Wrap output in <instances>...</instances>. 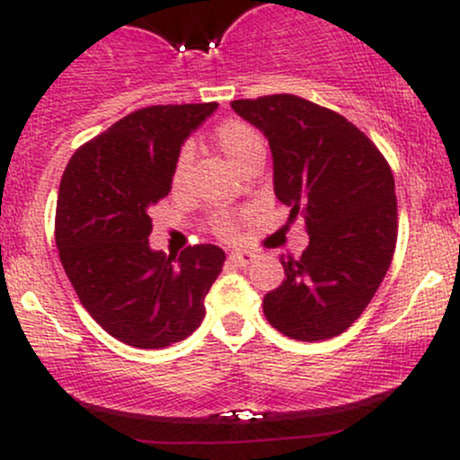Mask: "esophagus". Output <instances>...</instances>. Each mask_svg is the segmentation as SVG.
Masks as SVG:
<instances>
[{
  "label": "esophagus",
  "instance_id": "1",
  "mask_svg": "<svg viewBox=\"0 0 460 460\" xmlns=\"http://www.w3.org/2000/svg\"><path fill=\"white\" fill-rule=\"evenodd\" d=\"M252 260H255V255H252L251 251H234L229 252V261L235 263V266H248Z\"/></svg>",
  "mask_w": 460,
  "mask_h": 460
}]
</instances>
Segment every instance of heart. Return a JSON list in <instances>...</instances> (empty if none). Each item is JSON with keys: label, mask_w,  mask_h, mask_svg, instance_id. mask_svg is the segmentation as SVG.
<instances>
[{"label": "heart", "mask_w": 460, "mask_h": 460, "mask_svg": "<svg viewBox=\"0 0 460 460\" xmlns=\"http://www.w3.org/2000/svg\"><path fill=\"white\" fill-rule=\"evenodd\" d=\"M216 145L225 153V157L229 160L237 171H242V166H246L248 162L255 160V157H263V140L255 129L248 128L242 120H225L223 125H218L216 129ZM190 162H192V151L181 149L177 155L175 171H172V181L175 186L183 181L186 177ZM214 231L220 237H234L237 234V223L231 216H218L214 220Z\"/></svg>", "instance_id": "b5f03b06"}]
</instances>
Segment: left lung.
<instances>
[{"label":"left lung","instance_id":"1","mask_svg":"<svg viewBox=\"0 0 460 460\" xmlns=\"http://www.w3.org/2000/svg\"><path fill=\"white\" fill-rule=\"evenodd\" d=\"M231 108L268 138L274 194L289 223L305 214L309 234L300 260L281 257L285 279L263 296V315L292 340H331L363 314L392 263V168L344 116L296 94L237 99Z\"/></svg>","mask_w":460,"mask_h":460}]
</instances>
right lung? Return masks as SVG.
<instances>
[{"instance_id": "add662e5", "label": "right lung", "mask_w": 460, "mask_h": 460, "mask_svg": "<svg viewBox=\"0 0 460 460\" xmlns=\"http://www.w3.org/2000/svg\"><path fill=\"white\" fill-rule=\"evenodd\" d=\"M218 103L151 105L79 146L65 168L56 244L79 303L123 344L166 348L205 318L225 263L214 244L166 255L149 246V209L166 197L181 145Z\"/></svg>"}]
</instances>
